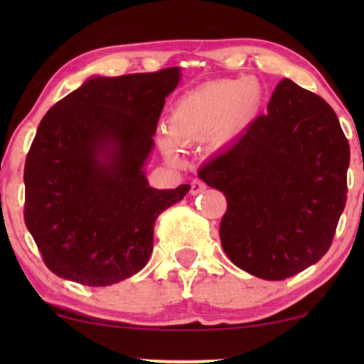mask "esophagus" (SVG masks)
Here are the masks:
<instances>
[{
	"mask_svg": "<svg viewBox=\"0 0 364 364\" xmlns=\"http://www.w3.org/2000/svg\"><path fill=\"white\" fill-rule=\"evenodd\" d=\"M202 191H205V183H203L202 181L196 178V181L191 182V193H192V196H197V193H200Z\"/></svg>",
	"mask_w": 364,
	"mask_h": 364,
	"instance_id": "esophagus-1",
	"label": "esophagus"
}]
</instances>
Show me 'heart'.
Listing matches in <instances>:
<instances>
[{
	"label": "heart",
	"mask_w": 364,
	"mask_h": 364,
	"mask_svg": "<svg viewBox=\"0 0 364 364\" xmlns=\"http://www.w3.org/2000/svg\"><path fill=\"white\" fill-rule=\"evenodd\" d=\"M262 97V86L252 77L217 81L188 91L173 104L168 132L159 139L162 152L177 159L181 146L208 136L215 147L227 146L255 121Z\"/></svg>",
	"instance_id": "b5f03b06"
}]
</instances>
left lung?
Segmentation results:
<instances>
[{
    "mask_svg": "<svg viewBox=\"0 0 364 364\" xmlns=\"http://www.w3.org/2000/svg\"><path fill=\"white\" fill-rule=\"evenodd\" d=\"M350 144L333 109L290 79L198 177L223 192L220 242L238 268L285 280L330 248L346 203Z\"/></svg>",
    "mask_w": 364,
    "mask_h": 364,
    "instance_id": "1",
    "label": "left lung"
}]
</instances>
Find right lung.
<instances>
[{
  "label": "right lung",
  "mask_w": 364,
  "mask_h": 364,
  "mask_svg": "<svg viewBox=\"0 0 364 364\" xmlns=\"http://www.w3.org/2000/svg\"><path fill=\"white\" fill-rule=\"evenodd\" d=\"M178 81V68L89 77L39 122L24 164V222L58 277L107 287L146 267L156 218L191 191H159L144 172Z\"/></svg>",
  "instance_id": "obj_1"
}]
</instances>
